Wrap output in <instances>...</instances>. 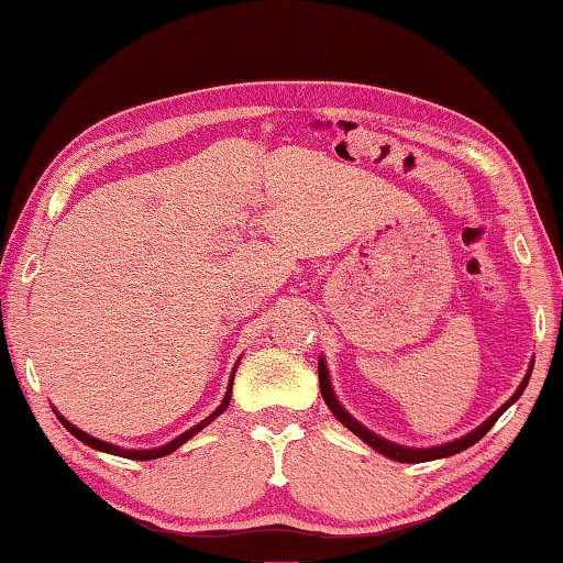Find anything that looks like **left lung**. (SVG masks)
Here are the masks:
<instances>
[{"mask_svg":"<svg viewBox=\"0 0 563 563\" xmlns=\"http://www.w3.org/2000/svg\"><path fill=\"white\" fill-rule=\"evenodd\" d=\"M318 374H320V391H322V399H325V405L330 407V410H333L335 418L341 420L343 426L351 430V433H356V435L361 438V441L372 445L374 451H379V453H384V456H389V459H395V461H402V464H420V461H433V459L453 456V453L464 451V449H468V445H474L476 441H482V438L489 433V428L495 426V422L499 420V415H503V412L507 410V407H510V405L515 402V399H518V397L522 395V389H526V384H528V379H530V374H528L526 379H522L520 387H518V391H515V395L510 397V402H505L503 407H499V410H497L495 415H492V418H489L487 422H484V426L476 428L474 433H468V435H464V438H459V441H453V443L435 445V449H405V445L389 443V441H384V438L374 435L372 430H366L364 426H361V422L353 420L351 415L343 410L341 402H338L335 395H333V387H330L328 366H325V361H322V358H320V364H318Z\"/></svg>","mask_w":563,"mask_h":563,"instance_id":"left-lung-1","label":"left lung"}]
</instances>
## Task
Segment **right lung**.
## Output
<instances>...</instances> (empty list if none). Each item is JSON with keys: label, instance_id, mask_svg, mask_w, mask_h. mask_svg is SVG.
Here are the masks:
<instances>
[{"label": "right lung", "instance_id": "add662e5", "mask_svg": "<svg viewBox=\"0 0 563 563\" xmlns=\"http://www.w3.org/2000/svg\"><path fill=\"white\" fill-rule=\"evenodd\" d=\"M233 376H235V372H233ZM230 391H233V379H230V387H228V395H225V399H222V405L218 407V410H214L210 418L207 420H202L199 422V426H195L191 430H187V433H181L179 438H174L172 443H166V445H161V449H151V451H125V449H118V445H112V443H104V441H97V438H91V435H87L84 433V430H79V428H74L71 422L68 420H64L58 415V420L64 422V428L68 430V433L71 435H76L79 438L81 443H87V445H91V449H97V451H104V453H114V456H122V459H135V461H148V459H161V456H166V453H172V451H176L179 449L181 443H187L191 435H197L199 430H202L205 426H210V422L218 418L220 412H225L228 410V405H230Z\"/></svg>", "mask_w": 563, "mask_h": 563}]
</instances>
